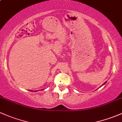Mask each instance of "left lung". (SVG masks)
<instances>
[{"label": "left lung", "instance_id": "8db88e82", "mask_svg": "<svg viewBox=\"0 0 122 122\" xmlns=\"http://www.w3.org/2000/svg\"><path fill=\"white\" fill-rule=\"evenodd\" d=\"M106 82H107V81H105V82H104V83H103V84H102V86H101V87H102V86H103V85H104V84H106ZM100 87H99V88H100Z\"/></svg>", "mask_w": 122, "mask_h": 122}]
</instances>
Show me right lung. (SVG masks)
I'll list each match as a JSON object with an SVG mask.
<instances>
[{"label":"right lung","instance_id":"obj_1","mask_svg":"<svg viewBox=\"0 0 122 122\" xmlns=\"http://www.w3.org/2000/svg\"><path fill=\"white\" fill-rule=\"evenodd\" d=\"M32 91V90H31V91Z\"/></svg>","mask_w":122,"mask_h":122}]
</instances>
